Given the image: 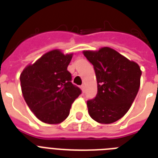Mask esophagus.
Here are the masks:
<instances>
[{
    "mask_svg": "<svg viewBox=\"0 0 158 158\" xmlns=\"http://www.w3.org/2000/svg\"><path fill=\"white\" fill-rule=\"evenodd\" d=\"M81 89H82V92L84 94V93H85V85L83 84V85L81 86Z\"/></svg>",
    "mask_w": 158,
    "mask_h": 158,
    "instance_id": "obj_1",
    "label": "esophagus"
}]
</instances>
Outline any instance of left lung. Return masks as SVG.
<instances>
[{"label": "left lung", "mask_w": 158, "mask_h": 158, "mask_svg": "<svg viewBox=\"0 0 158 158\" xmlns=\"http://www.w3.org/2000/svg\"><path fill=\"white\" fill-rule=\"evenodd\" d=\"M95 69L98 94L87 102L92 119L100 124H111L127 113L137 95L142 71L136 62L112 48L84 51Z\"/></svg>", "instance_id": "1"}]
</instances>
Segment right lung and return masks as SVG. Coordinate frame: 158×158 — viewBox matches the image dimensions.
<instances>
[{"instance_id": "add662e5", "label": "right lung", "mask_w": 158, "mask_h": 158, "mask_svg": "<svg viewBox=\"0 0 158 158\" xmlns=\"http://www.w3.org/2000/svg\"><path fill=\"white\" fill-rule=\"evenodd\" d=\"M73 53L60 49L45 53L20 74V86L26 103L38 120L49 125L64 121L81 90L71 82L67 67Z\"/></svg>"}]
</instances>
